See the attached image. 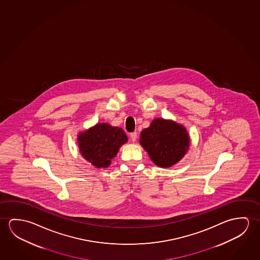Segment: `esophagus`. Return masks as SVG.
I'll use <instances>...</instances> for the list:
<instances>
[{"mask_svg":"<svg viewBox=\"0 0 260 260\" xmlns=\"http://www.w3.org/2000/svg\"><path fill=\"white\" fill-rule=\"evenodd\" d=\"M130 137H131V139H132L133 142H135V141L136 140V138H137V133H131V134H130Z\"/></svg>","mask_w":260,"mask_h":260,"instance_id":"34e87169","label":"esophagus"}]
</instances>
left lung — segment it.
<instances>
[{
    "label": "left lung",
    "mask_w": 260,
    "mask_h": 260,
    "mask_svg": "<svg viewBox=\"0 0 260 260\" xmlns=\"http://www.w3.org/2000/svg\"><path fill=\"white\" fill-rule=\"evenodd\" d=\"M140 144L155 165L167 168L185 154L190 139L181 124L158 118L142 131Z\"/></svg>",
    "instance_id": "8db88e82"
}]
</instances>
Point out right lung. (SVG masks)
Segmentation results:
<instances>
[{
	"mask_svg": "<svg viewBox=\"0 0 260 260\" xmlns=\"http://www.w3.org/2000/svg\"><path fill=\"white\" fill-rule=\"evenodd\" d=\"M126 142L127 136L123 129L105 123L96 124L79 136L80 153L99 168L109 166L120 146Z\"/></svg>",
	"mask_w": 260,
	"mask_h": 260,
	"instance_id": "add662e5",
	"label": "right lung"
}]
</instances>
